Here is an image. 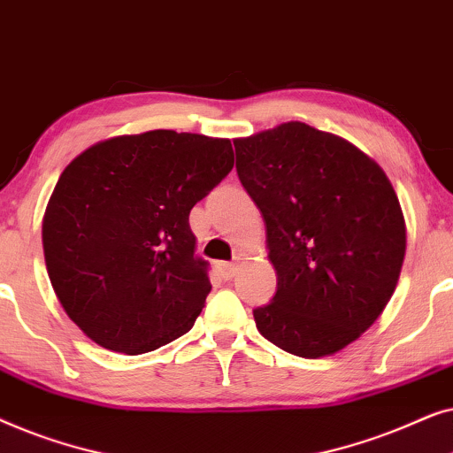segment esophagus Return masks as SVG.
I'll return each mask as SVG.
<instances>
[{"mask_svg": "<svg viewBox=\"0 0 453 453\" xmlns=\"http://www.w3.org/2000/svg\"><path fill=\"white\" fill-rule=\"evenodd\" d=\"M219 272H220V276L225 278V280H231V278L237 274V264H233V262H220L219 264Z\"/></svg>", "mask_w": 453, "mask_h": 453, "instance_id": "1", "label": "esophagus"}]
</instances>
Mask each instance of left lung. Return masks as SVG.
Returning a JSON list of instances; mask_svg holds the SVG:
<instances>
[{
	"label": "left lung",
	"instance_id": "8db88e82",
	"mask_svg": "<svg viewBox=\"0 0 453 453\" xmlns=\"http://www.w3.org/2000/svg\"><path fill=\"white\" fill-rule=\"evenodd\" d=\"M234 152L276 270V295L253 309L257 330L290 355H334L398 284L406 226L392 183L358 148L299 121L234 140Z\"/></svg>",
	"mask_w": 453,
	"mask_h": 453
}]
</instances>
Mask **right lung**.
Here are the masks:
<instances>
[{
  "instance_id": "1",
  "label": "right lung",
  "mask_w": 453,
  "mask_h": 453,
  "mask_svg": "<svg viewBox=\"0 0 453 453\" xmlns=\"http://www.w3.org/2000/svg\"><path fill=\"white\" fill-rule=\"evenodd\" d=\"M233 146L154 129L90 146L42 219L61 307L103 349L142 355L191 330L212 288L189 212L233 169Z\"/></svg>"
}]
</instances>
